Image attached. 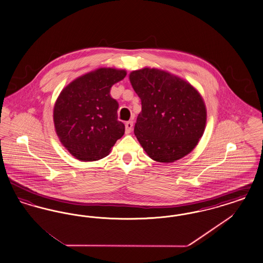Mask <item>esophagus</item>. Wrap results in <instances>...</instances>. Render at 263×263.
Returning a JSON list of instances; mask_svg holds the SVG:
<instances>
[{"instance_id": "34e87169", "label": "esophagus", "mask_w": 263, "mask_h": 263, "mask_svg": "<svg viewBox=\"0 0 263 263\" xmlns=\"http://www.w3.org/2000/svg\"><path fill=\"white\" fill-rule=\"evenodd\" d=\"M132 128H133V121H128L125 123V132L127 134L131 133L132 131Z\"/></svg>"}]
</instances>
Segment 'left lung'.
<instances>
[{
  "label": "left lung",
  "mask_w": 263,
  "mask_h": 263,
  "mask_svg": "<svg viewBox=\"0 0 263 263\" xmlns=\"http://www.w3.org/2000/svg\"><path fill=\"white\" fill-rule=\"evenodd\" d=\"M129 80L142 102L134 133L147 155L160 163L188 155L206 126V106L198 90L156 68L133 71Z\"/></svg>",
  "instance_id": "8db88e82"
}]
</instances>
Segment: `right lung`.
I'll use <instances>...</instances> for the list:
<instances>
[{
  "instance_id": "obj_1",
  "label": "right lung",
  "mask_w": 263,
  "mask_h": 263,
  "mask_svg": "<svg viewBox=\"0 0 263 263\" xmlns=\"http://www.w3.org/2000/svg\"><path fill=\"white\" fill-rule=\"evenodd\" d=\"M125 70L99 68L63 88L55 102L53 120L63 146L84 162L106 157L125 126L117 119L118 102L110 88L125 78Z\"/></svg>"
}]
</instances>
